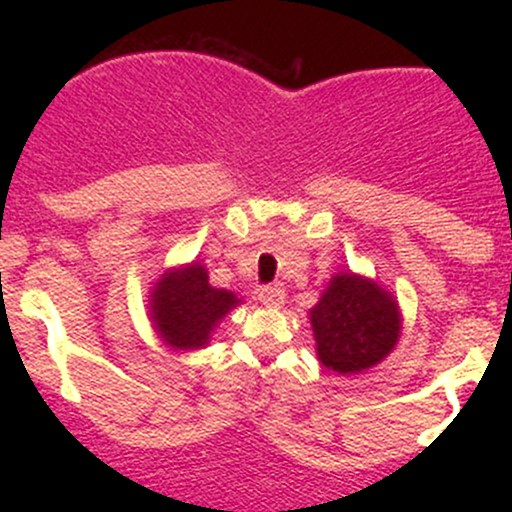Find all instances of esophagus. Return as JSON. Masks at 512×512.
I'll use <instances>...</instances> for the list:
<instances>
[{"label": "esophagus", "mask_w": 512, "mask_h": 512, "mask_svg": "<svg viewBox=\"0 0 512 512\" xmlns=\"http://www.w3.org/2000/svg\"><path fill=\"white\" fill-rule=\"evenodd\" d=\"M257 298H260V303L267 305V308H281V305H284L286 293L281 286H262V289L257 291Z\"/></svg>", "instance_id": "34e87169"}]
</instances>
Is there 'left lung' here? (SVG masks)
<instances>
[{"label": "left lung", "mask_w": 512, "mask_h": 512, "mask_svg": "<svg viewBox=\"0 0 512 512\" xmlns=\"http://www.w3.org/2000/svg\"><path fill=\"white\" fill-rule=\"evenodd\" d=\"M317 361L327 370L356 375L392 354L402 334L397 298L375 279L339 272L308 310Z\"/></svg>", "instance_id": "left-lung-1"}]
</instances>
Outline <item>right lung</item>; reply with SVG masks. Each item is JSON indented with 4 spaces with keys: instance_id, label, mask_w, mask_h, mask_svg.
I'll use <instances>...</instances> for the list:
<instances>
[{
    "instance_id": "add662e5",
    "label": "right lung",
    "mask_w": 512,
    "mask_h": 512,
    "mask_svg": "<svg viewBox=\"0 0 512 512\" xmlns=\"http://www.w3.org/2000/svg\"><path fill=\"white\" fill-rule=\"evenodd\" d=\"M233 291L209 284L202 262L170 267L158 276L149 293V320L163 344L173 351H197L211 342V334L236 305Z\"/></svg>"
}]
</instances>
